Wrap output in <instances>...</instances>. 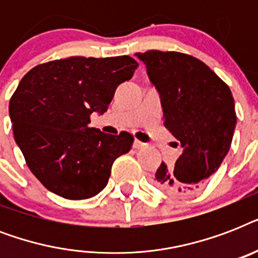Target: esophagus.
Masks as SVG:
<instances>
[{"label":"esophagus","mask_w":258,"mask_h":258,"mask_svg":"<svg viewBox=\"0 0 258 258\" xmlns=\"http://www.w3.org/2000/svg\"><path fill=\"white\" fill-rule=\"evenodd\" d=\"M146 146V143H143V142L138 141V139H135L134 141V149H143Z\"/></svg>","instance_id":"obj_1"}]
</instances>
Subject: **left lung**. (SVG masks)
Segmentation results:
<instances>
[{
    "label": "left lung",
    "mask_w": 258,
    "mask_h": 258,
    "mask_svg": "<svg viewBox=\"0 0 258 258\" xmlns=\"http://www.w3.org/2000/svg\"><path fill=\"white\" fill-rule=\"evenodd\" d=\"M161 95L165 127L182 154L162 162L154 184L169 194H188L206 183L226 157L237 116L230 88L205 62L180 52L135 53Z\"/></svg>",
    "instance_id": "obj_1"
}]
</instances>
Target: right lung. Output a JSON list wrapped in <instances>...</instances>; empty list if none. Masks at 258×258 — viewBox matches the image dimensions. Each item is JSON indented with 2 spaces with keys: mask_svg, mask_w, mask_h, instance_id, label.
Wrapping results in <instances>:
<instances>
[{
  "mask_svg": "<svg viewBox=\"0 0 258 258\" xmlns=\"http://www.w3.org/2000/svg\"><path fill=\"white\" fill-rule=\"evenodd\" d=\"M138 62L130 56H72L34 67L10 97L14 141L33 175L67 200H87L108 183L113 161L134 137L91 128V113H104Z\"/></svg>",
  "mask_w": 258,
  "mask_h": 258,
  "instance_id": "add662e5",
  "label": "right lung"
}]
</instances>
